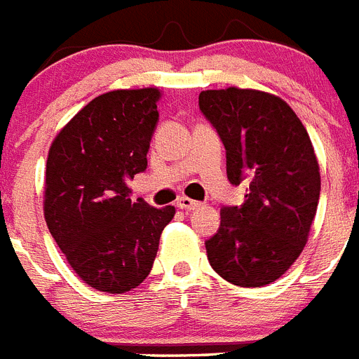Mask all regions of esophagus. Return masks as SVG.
Listing matches in <instances>:
<instances>
[{
  "mask_svg": "<svg viewBox=\"0 0 359 359\" xmlns=\"http://www.w3.org/2000/svg\"><path fill=\"white\" fill-rule=\"evenodd\" d=\"M177 208H179V210L191 211V210H197V208H201V202L193 201V198H189V197H179L177 198Z\"/></svg>",
  "mask_w": 359,
  "mask_h": 359,
  "instance_id": "obj_1",
  "label": "esophagus"
}]
</instances>
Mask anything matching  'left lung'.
<instances>
[{
    "label": "left lung",
    "instance_id": "1",
    "mask_svg": "<svg viewBox=\"0 0 359 359\" xmlns=\"http://www.w3.org/2000/svg\"><path fill=\"white\" fill-rule=\"evenodd\" d=\"M198 106L226 146L229 182L248 184L244 204L220 210V227L205 242L208 260L227 282L262 287L294 264L309 238L320 201L313 142L273 93L205 90Z\"/></svg>",
    "mask_w": 359,
    "mask_h": 359
}]
</instances>
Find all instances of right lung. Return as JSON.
<instances>
[{"mask_svg":"<svg viewBox=\"0 0 359 359\" xmlns=\"http://www.w3.org/2000/svg\"><path fill=\"white\" fill-rule=\"evenodd\" d=\"M157 88L114 90L90 101L50 146L45 220L70 267L90 287L121 294L151 271L173 205L132 202L128 179L148 166Z\"/></svg>","mask_w":359,"mask_h":359,"instance_id":"obj_1","label":"right lung"}]
</instances>
